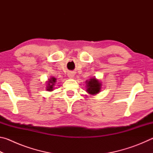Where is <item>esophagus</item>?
Returning <instances> with one entry per match:
<instances>
[{
    "instance_id": "esophagus-1",
    "label": "esophagus",
    "mask_w": 153,
    "mask_h": 153,
    "mask_svg": "<svg viewBox=\"0 0 153 153\" xmlns=\"http://www.w3.org/2000/svg\"><path fill=\"white\" fill-rule=\"evenodd\" d=\"M74 76V74L72 73V72H70V73L68 74V77H70V78H73Z\"/></svg>"
}]
</instances>
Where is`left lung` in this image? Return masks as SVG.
I'll return each mask as SVG.
<instances>
[{
  "label": "left lung",
  "instance_id": "obj_1",
  "mask_svg": "<svg viewBox=\"0 0 153 153\" xmlns=\"http://www.w3.org/2000/svg\"><path fill=\"white\" fill-rule=\"evenodd\" d=\"M87 92L90 94H96L100 92L101 84L97 79L92 78L87 82Z\"/></svg>",
  "mask_w": 153,
  "mask_h": 153
}]
</instances>
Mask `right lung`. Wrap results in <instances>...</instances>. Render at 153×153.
<instances>
[{
	"label": "right lung",
	"mask_w": 153,
	"mask_h": 153,
	"mask_svg": "<svg viewBox=\"0 0 153 153\" xmlns=\"http://www.w3.org/2000/svg\"><path fill=\"white\" fill-rule=\"evenodd\" d=\"M56 82V79L55 77H52L51 79L48 80V86H47V90L48 91H52L53 88V86L55 85V83Z\"/></svg>",
	"instance_id": "obj_1"
}]
</instances>
